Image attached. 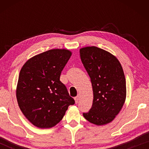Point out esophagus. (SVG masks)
I'll list each match as a JSON object with an SVG mask.
<instances>
[{
  "mask_svg": "<svg viewBox=\"0 0 149 149\" xmlns=\"http://www.w3.org/2000/svg\"><path fill=\"white\" fill-rule=\"evenodd\" d=\"M79 98H80V97H79V95H77V97H74V100H75V103L77 104L79 102Z\"/></svg>",
  "mask_w": 149,
  "mask_h": 149,
  "instance_id": "1",
  "label": "esophagus"
}]
</instances>
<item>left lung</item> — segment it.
I'll list each match as a JSON object with an SVG mask.
<instances>
[{"mask_svg": "<svg viewBox=\"0 0 149 149\" xmlns=\"http://www.w3.org/2000/svg\"><path fill=\"white\" fill-rule=\"evenodd\" d=\"M80 57L90 77L93 94L92 107L83 117L96 125L111 123L125 101L123 68L115 56L95 46L81 48Z\"/></svg>", "mask_w": 149, "mask_h": 149, "instance_id": "left-lung-1", "label": "left lung"}]
</instances>
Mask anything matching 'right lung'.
<instances>
[{"instance_id": "add662e5", "label": "right lung", "mask_w": 149, "mask_h": 149, "mask_svg": "<svg viewBox=\"0 0 149 149\" xmlns=\"http://www.w3.org/2000/svg\"><path fill=\"white\" fill-rule=\"evenodd\" d=\"M72 52L54 49L30 58L20 70L16 97L22 113L38 128L57 125L74 100L60 81Z\"/></svg>"}]
</instances>
